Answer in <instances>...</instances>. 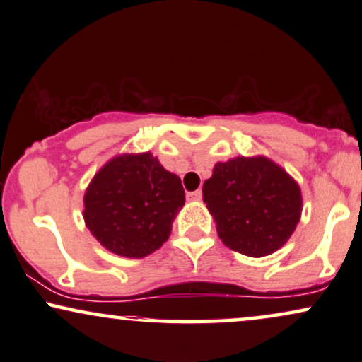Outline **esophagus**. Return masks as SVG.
<instances>
[{"mask_svg":"<svg viewBox=\"0 0 362 362\" xmlns=\"http://www.w3.org/2000/svg\"><path fill=\"white\" fill-rule=\"evenodd\" d=\"M187 199H189L190 202H197V200H200V199H202V192H200V190L189 192V194H187Z\"/></svg>","mask_w":362,"mask_h":362,"instance_id":"34e87169","label":"esophagus"}]
</instances>
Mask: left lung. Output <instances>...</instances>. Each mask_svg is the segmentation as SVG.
I'll return each instance as SVG.
<instances>
[{
	"mask_svg": "<svg viewBox=\"0 0 362 362\" xmlns=\"http://www.w3.org/2000/svg\"><path fill=\"white\" fill-rule=\"evenodd\" d=\"M202 195L221 240L249 257L281 249L303 214L299 184L264 155L217 162Z\"/></svg>",
	"mask_w": 362,
	"mask_h": 362,
	"instance_id": "8db88e82",
	"label": "left lung"
}]
</instances>
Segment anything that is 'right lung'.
Returning a JSON list of instances; mask_svg holds the SVG:
<instances>
[{
    "mask_svg": "<svg viewBox=\"0 0 362 362\" xmlns=\"http://www.w3.org/2000/svg\"><path fill=\"white\" fill-rule=\"evenodd\" d=\"M185 204L180 177L150 152L120 153L95 173L83 197L85 226L110 252L147 257L167 242Z\"/></svg>",
    "mask_w": 362,
    "mask_h": 362,
    "instance_id": "1",
    "label": "right lung"
}]
</instances>
